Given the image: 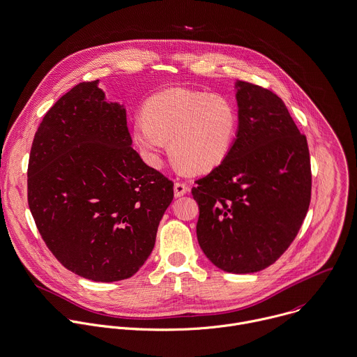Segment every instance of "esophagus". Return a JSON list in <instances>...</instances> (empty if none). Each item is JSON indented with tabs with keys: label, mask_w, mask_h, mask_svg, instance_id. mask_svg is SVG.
Returning a JSON list of instances; mask_svg holds the SVG:
<instances>
[{
	"label": "esophagus",
	"mask_w": 357,
	"mask_h": 357,
	"mask_svg": "<svg viewBox=\"0 0 357 357\" xmlns=\"http://www.w3.org/2000/svg\"><path fill=\"white\" fill-rule=\"evenodd\" d=\"M188 192H189V186H186L185 183L176 182V183L174 185V195H175V197H181V196L186 195Z\"/></svg>",
	"instance_id": "1"
}]
</instances>
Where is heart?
Returning <instances> with one entry per match:
<instances>
[{"label":"heart","instance_id":"obj_1","mask_svg":"<svg viewBox=\"0 0 357 357\" xmlns=\"http://www.w3.org/2000/svg\"><path fill=\"white\" fill-rule=\"evenodd\" d=\"M238 129V111L221 94L171 89L151 97L133 121V140L144 161L158 167L169 151L183 169L208 172L228 157Z\"/></svg>","mask_w":357,"mask_h":357}]
</instances>
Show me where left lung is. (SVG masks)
<instances>
[{
    "instance_id": "8db88e82",
    "label": "left lung",
    "mask_w": 357,
    "mask_h": 357,
    "mask_svg": "<svg viewBox=\"0 0 357 357\" xmlns=\"http://www.w3.org/2000/svg\"><path fill=\"white\" fill-rule=\"evenodd\" d=\"M238 130L225 161L196 181L199 245L220 270L249 274L271 266L296 238L312 195L306 136L284 101L236 80Z\"/></svg>"
}]
</instances>
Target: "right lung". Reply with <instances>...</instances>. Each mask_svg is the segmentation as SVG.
Masks as SVG:
<instances>
[{"mask_svg":"<svg viewBox=\"0 0 357 357\" xmlns=\"http://www.w3.org/2000/svg\"><path fill=\"white\" fill-rule=\"evenodd\" d=\"M83 82L44 115L33 139L27 202L56 260L79 277L115 282L151 255L174 183L132 149L123 104Z\"/></svg>","mask_w":357,"mask_h":357,"instance_id":"obj_1","label":"right lung"}]
</instances>
